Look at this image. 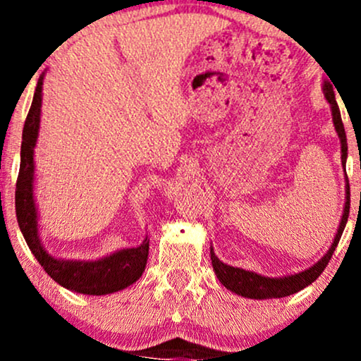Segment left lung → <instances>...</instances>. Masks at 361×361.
Listing matches in <instances>:
<instances>
[{"mask_svg":"<svg viewBox=\"0 0 361 361\" xmlns=\"http://www.w3.org/2000/svg\"><path fill=\"white\" fill-rule=\"evenodd\" d=\"M322 91H324V97L327 103L331 105V115H333V123L334 130H336L339 142H341V164L343 169L346 173V157H348V144H346V132L341 122V114H339V106L334 98L333 85L329 81L324 80L322 82ZM345 207H343V215L341 221H339L338 233L334 235L333 243H331L329 250L326 251V255L322 256L317 263H314L312 267H309L307 270H302L299 273H293V275H285V276H264L259 273L251 271V270H243V268L231 267V264L224 263L215 256L214 247H210V259H212V267L215 275L221 283L231 292L238 293V295L246 297V299H255V300H267V299H281V297H288L292 293H297L299 290L309 287L314 280L324 271L326 264L329 263L331 256H333L334 250H336L339 239H341L343 231H345L346 222H348V214H350V183H348V176L345 178Z\"/></svg>","mask_w":361,"mask_h":361,"instance_id":"8db88e82","label":"left lung"}]
</instances>
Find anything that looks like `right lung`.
Wrapping results in <instances>:
<instances>
[{
    "mask_svg": "<svg viewBox=\"0 0 361 361\" xmlns=\"http://www.w3.org/2000/svg\"><path fill=\"white\" fill-rule=\"evenodd\" d=\"M44 74L39 78L30 111L23 127L20 173L16 180L15 209L20 231L32 255L47 275L61 287L85 295H106L135 283L146 270L149 255L147 235L137 247H122L98 259H64L49 255L39 231V207L35 200V146L42 114Z\"/></svg>",
    "mask_w": 361,
    "mask_h": 361,
    "instance_id": "right-lung-1",
    "label": "right lung"
}]
</instances>
